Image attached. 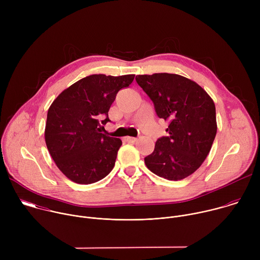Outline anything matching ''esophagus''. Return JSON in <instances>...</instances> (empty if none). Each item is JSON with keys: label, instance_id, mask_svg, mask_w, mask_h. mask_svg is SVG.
Instances as JSON below:
<instances>
[{"label": "esophagus", "instance_id": "34e87169", "mask_svg": "<svg viewBox=\"0 0 260 260\" xmlns=\"http://www.w3.org/2000/svg\"><path fill=\"white\" fill-rule=\"evenodd\" d=\"M124 141L127 142V143H135L137 141V138H134V137H125L124 138Z\"/></svg>", "mask_w": 260, "mask_h": 260}]
</instances>
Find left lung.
<instances>
[{
    "mask_svg": "<svg viewBox=\"0 0 260 260\" xmlns=\"http://www.w3.org/2000/svg\"><path fill=\"white\" fill-rule=\"evenodd\" d=\"M137 83L151 99L159 118L169 122L168 137L144 158L155 175L178 181L193 174L208 156L217 133L215 104L194 81L177 74L138 75Z\"/></svg>",
    "mask_w": 260,
    "mask_h": 260,
    "instance_id": "obj_1",
    "label": "left lung"
}]
</instances>
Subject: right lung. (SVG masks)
Here are the masks:
<instances>
[{"label":"right lung","instance_id":"add662e5","mask_svg":"<svg viewBox=\"0 0 260 260\" xmlns=\"http://www.w3.org/2000/svg\"><path fill=\"white\" fill-rule=\"evenodd\" d=\"M135 75L87 76L64 89L48 109L45 126L47 149L60 172L78 184H91L113 170L120 139L102 134L117 92Z\"/></svg>","mask_w":260,"mask_h":260}]
</instances>
